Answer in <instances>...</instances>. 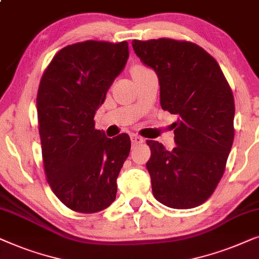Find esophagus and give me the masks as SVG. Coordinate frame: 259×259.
<instances>
[{"mask_svg": "<svg viewBox=\"0 0 259 259\" xmlns=\"http://www.w3.org/2000/svg\"><path fill=\"white\" fill-rule=\"evenodd\" d=\"M132 143L134 144V146H135V144H140V143H142L143 142V139L141 136H137V135H135V134H132Z\"/></svg>", "mask_w": 259, "mask_h": 259, "instance_id": "esophagus-1", "label": "esophagus"}]
</instances>
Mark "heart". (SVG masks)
<instances>
[{
    "mask_svg": "<svg viewBox=\"0 0 259 259\" xmlns=\"http://www.w3.org/2000/svg\"><path fill=\"white\" fill-rule=\"evenodd\" d=\"M146 71H149V70H147V68L143 67V66H135L133 68V74L134 73H141V72H146Z\"/></svg>",
    "mask_w": 259,
    "mask_h": 259,
    "instance_id": "b5f03b06",
    "label": "heart"
}]
</instances>
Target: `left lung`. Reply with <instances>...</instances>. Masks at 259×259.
I'll use <instances>...</instances> for the list:
<instances>
[{
	"mask_svg": "<svg viewBox=\"0 0 259 259\" xmlns=\"http://www.w3.org/2000/svg\"><path fill=\"white\" fill-rule=\"evenodd\" d=\"M132 44L157 74L162 109L179 116L173 150L147 141L153 194L168 207H196L214 192L232 148V91L214 58L198 45L164 37Z\"/></svg>",
	"mask_w": 259,
	"mask_h": 259,
	"instance_id": "8db88e82",
	"label": "left lung"
}]
</instances>
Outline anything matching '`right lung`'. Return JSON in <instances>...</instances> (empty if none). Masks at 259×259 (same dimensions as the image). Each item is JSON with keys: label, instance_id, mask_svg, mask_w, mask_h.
I'll return each mask as SVG.
<instances>
[{"label": "right lung", "instance_id": "1", "mask_svg": "<svg viewBox=\"0 0 259 259\" xmlns=\"http://www.w3.org/2000/svg\"><path fill=\"white\" fill-rule=\"evenodd\" d=\"M127 58L126 41L89 40L58 52L41 78L36 108L45 173L58 199L75 212H99L116 199L132 142L127 134L106 137L94 118Z\"/></svg>", "mask_w": 259, "mask_h": 259}]
</instances>
